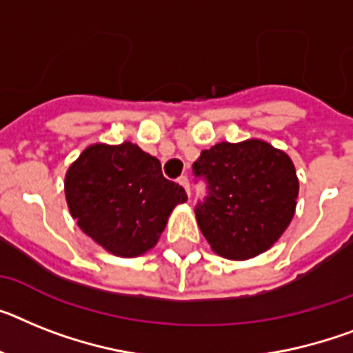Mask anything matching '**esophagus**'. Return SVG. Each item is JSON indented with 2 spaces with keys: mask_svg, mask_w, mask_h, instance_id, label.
I'll list each match as a JSON object with an SVG mask.
<instances>
[{
  "mask_svg": "<svg viewBox=\"0 0 353 353\" xmlns=\"http://www.w3.org/2000/svg\"><path fill=\"white\" fill-rule=\"evenodd\" d=\"M177 183H179V185H181L183 188H185L186 194L190 195V183H188V177L181 176V177H179V179H177Z\"/></svg>",
  "mask_w": 353,
  "mask_h": 353,
  "instance_id": "34e87169",
  "label": "esophagus"
}]
</instances>
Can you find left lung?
Masks as SVG:
<instances>
[{
  "mask_svg": "<svg viewBox=\"0 0 353 353\" xmlns=\"http://www.w3.org/2000/svg\"><path fill=\"white\" fill-rule=\"evenodd\" d=\"M206 183L195 206L204 239L217 254L248 260L268 251L291 224L298 177L291 158L262 140L213 145L192 165Z\"/></svg>",
  "mask_w": 353,
  "mask_h": 353,
  "instance_id": "1",
  "label": "left lung"
}]
</instances>
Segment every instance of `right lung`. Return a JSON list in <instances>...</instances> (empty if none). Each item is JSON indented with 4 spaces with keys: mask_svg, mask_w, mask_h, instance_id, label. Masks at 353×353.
Listing matches in <instances>:
<instances>
[{
    "mask_svg": "<svg viewBox=\"0 0 353 353\" xmlns=\"http://www.w3.org/2000/svg\"><path fill=\"white\" fill-rule=\"evenodd\" d=\"M68 208L79 228L118 256L152 250L186 192L163 177L158 158L138 145H90L68 168Z\"/></svg>",
    "mask_w": 353,
    "mask_h": 353,
    "instance_id": "1",
    "label": "right lung"
}]
</instances>
